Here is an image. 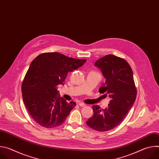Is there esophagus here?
<instances>
[{
  "instance_id": "1",
  "label": "esophagus",
  "mask_w": 159,
  "mask_h": 159,
  "mask_svg": "<svg viewBox=\"0 0 159 159\" xmlns=\"http://www.w3.org/2000/svg\"><path fill=\"white\" fill-rule=\"evenodd\" d=\"M78 105H79V106H80V107L85 106V104H84V103H82V102H79V103H78Z\"/></svg>"
}]
</instances>
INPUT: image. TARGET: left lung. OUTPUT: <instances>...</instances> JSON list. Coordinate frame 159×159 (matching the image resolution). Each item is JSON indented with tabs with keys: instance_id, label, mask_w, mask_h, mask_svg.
Wrapping results in <instances>:
<instances>
[{
	"instance_id": "left-lung-1",
	"label": "left lung",
	"mask_w": 159,
	"mask_h": 159,
	"mask_svg": "<svg viewBox=\"0 0 159 159\" xmlns=\"http://www.w3.org/2000/svg\"><path fill=\"white\" fill-rule=\"evenodd\" d=\"M94 65L101 70L106 82L99 88V93L110 98L104 109L93 106V116L86 124L98 131H109L116 127L125 118L135 101L137 89L131 66L123 58L113 55H105Z\"/></svg>"
}]
</instances>
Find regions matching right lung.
<instances>
[{
	"label": "right lung",
	"mask_w": 159,
	"mask_h": 159,
	"mask_svg": "<svg viewBox=\"0 0 159 159\" xmlns=\"http://www.w3.org/2000/svg\"><path fill=\"white\" fill-rule=\"evenodd\" d=\"M85 61L52 52L42 53L31 62L21 89L24 104L38 124L52 128L64 123L76 103H68L57 87L63 84L68 73Z\"/></svg>",
	"instance_id": "add662e5"
}]
</instances>
